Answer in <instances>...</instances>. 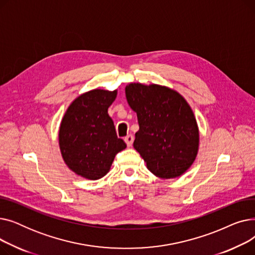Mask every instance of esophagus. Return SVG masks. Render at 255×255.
Wrapping results in <instances>:
<instances>
[{"label":"esophagus","mask_w":255,"mask_h":255,"mask_svg":"<svg viewBox=\"0 0 255 255\" xmlns=\"http://www.w3.org/2000/svg\"><path fill=\"white\" fill-rule=\"evenodd\" d=\"M133 139H134V137H133V135L132 134H129V135H127L126 137H125V142L127 143V145L128 146H131L132 145V142H133Z\"/></svg>","instance_id":"1"}]
</instances>
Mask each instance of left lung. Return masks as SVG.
<instances>
[{
	"mask_svg": "<svg viewBox=\"0 0 255 255\" xmlns=\"http://www.w3.org/2000/svg\"><path fill=\"white\" fill-rule=\"evenodd\" d=\"M139 130L134 149L158 178L171 179L193 163L198 150V128L189 104L169 88L130 84L125 89Z\"/></svg>",
	"mask_w": 255,
	"mask_h": 255,
	"instance_id": "left-lung-1",
	"label": "left lung"
}]
</instances>
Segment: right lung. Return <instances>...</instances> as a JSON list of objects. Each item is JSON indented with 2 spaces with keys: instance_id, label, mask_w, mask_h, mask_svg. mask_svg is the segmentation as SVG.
I'll return each instance as SVG.
<instances>
[{
  "instance_id": "obj_1",
  "label": "right lung",
  "mask_w": 255,
  "mask_h": 255,
  "mask_svg": "<svg viewBox=\"0 0 255 255\" xmlns=\"http://www.w3.org/2000/svg\"><path fill=\"white\" fill-rule=\"evenodd\" d=\"M116 97L117 91H89L70 104L62 120L59 143L64 161L86 179L105 176L116 155L126 148L107 113Z\"/></svg>"
}]
</instances>
